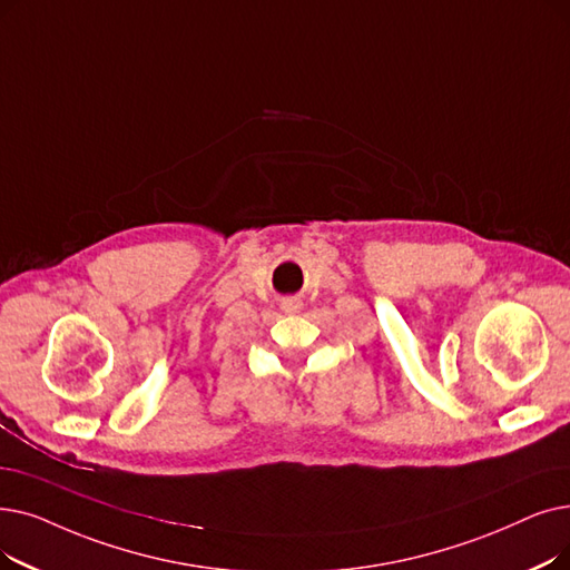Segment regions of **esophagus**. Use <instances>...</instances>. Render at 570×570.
I'll return each mask as SVG.
<instances>
[{
	"label": "esophagus",
	"mask_w": 570,
	"mask_h": 570,
	"mask_svg": "<svg viewBox=\"0 0 570 570\" xmlns=\"http://www.w3.org/2000/svg\"><path fill=\"white\" fill-rule=\"evenodd\" d=\"M301 307H303V303H301L298 298H288V301H284V303H282V309H284L286 314H295V312H301Z\"/></svg>",
	"instance_id": "obj_1"
}]
</instances>
